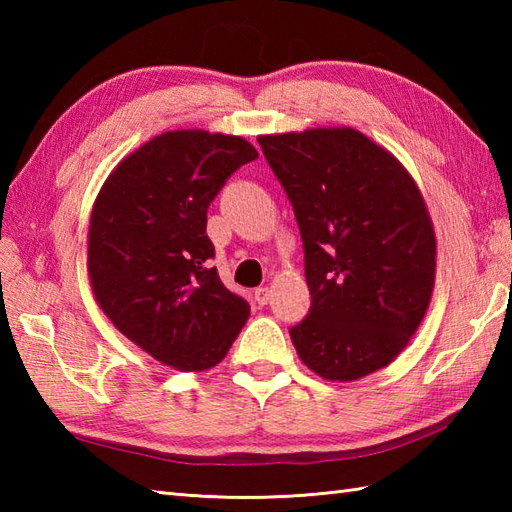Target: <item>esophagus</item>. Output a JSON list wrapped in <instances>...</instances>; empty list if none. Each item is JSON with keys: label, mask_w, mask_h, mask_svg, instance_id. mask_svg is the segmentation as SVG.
Instances as JSON below:
<instances>
[{"label": "esophagus", "mask_w": 512, "mask_h": 512, "mask_svg": "<svg viewBox=\"0 0 512 512\" xmlns=\"http://www.w3.org/2000/svg\"><path fill=\"white\" fill-rule=\"evenodd\" d=\"M255 301H257V306H266V303L270 301V290L268 288H257L255 290Z\"/></svg>", "instance_id": "obj_1"}]
</instances>
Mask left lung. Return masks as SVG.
I'll list each match as a JSON object with an SVG mask.
<instances>
[{
    "mask_svg": "<svg viewBox=\"0 0 512 512\" xmlns=\"http://www.w3.org/2000/svg\"><path fill=\"white\" fill-rule=\"evenodd\" d=\"M295 211L312 306L290 339L314 374L356 380L405 350L429 308L436 235L416 182L350 127L259 136Z\"/></svg>",
    "mask_w": 512,
    "mask_h": 512,
    "instance_id": "obj_1",
    "label": "left lung"
}]
</instances>
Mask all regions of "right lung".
<instances>
[{"label": "right lung", "instance_id": "obj_1", "mask_svg": "<svg viewBox=\"0 0 512 512\" xmlns=\"http://www.w3.org/2000/svg\"><path fill=\"white\" fill-rule=\"evenodd\" d=\"M259 154L239 136L180 129L118 165L94 202L88 273L94 297L129 341L180 372L222 361L250 306L228 290L206 211Z\"/></svg>", "mask_w": 512, "mask_h": 512}]
</instances>
